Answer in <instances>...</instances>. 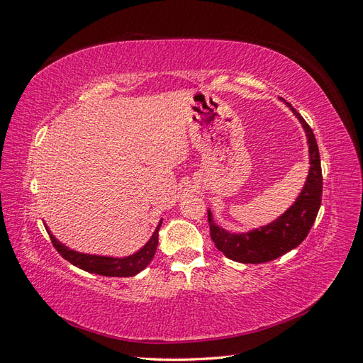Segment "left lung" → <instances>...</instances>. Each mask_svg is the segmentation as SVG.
<instances>
[{
	"mask_svg": "<svg viewBox=\"0 0 363 363\" xmlns=\"http://www.w3.org/2000/svg\"><path fill=\"white\" fill-rule=\"evenodd\" d=\"M287 106L301 121L307 135L310 169L306 185L295 203L284 214L279 216L275 222L250 233L234 234L222 230L219 225L214 223L211 211L208 210L211 239L217 250L234 262L266 263L295 250L298 245L303 243L318 216L320 198H323V170H320L318 143L312 128L306 123L301 113H298L291 103H287Z\"/></svg>",
	"mask_w": 363,
	"mask_h": 363,
	"instance_id": "obj_1",
	"label": "left lung"
}]
</instances>
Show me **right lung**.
<instances>
[{
  "mask_svg": "<svg viewBox=\"0 0 363 363\" xmlns=\"http://www.w3.org/2000/svg\"><path fill=\"white\" fill-rule=\"evenodd\" d=\"M162 220H160L157 230L152 234L150 240L144 245L138 252L133 255L124 257V258H112V257H100V255H88V254H80L72 250H68L65 245H62L55 239V235L51 234L48 230V235L51 239V243L56 247V251L68 260L71 264L77 266L79 269H84V271L89 274H97L103 277H133L138 272H141L144 267H146L157 252L158 247V231L161 228Z\"/></svg>",
  "mask_w": 363,
  "mask_h": 363,
  "instance_id": "1",
  "label": "right lung"
}]
</instances>
